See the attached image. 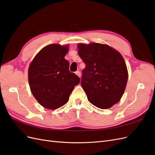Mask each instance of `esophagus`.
<instances>
[{
    "mask_svg": "<svg viewBox=\"0 0 155 155\" xmlns=\"http://www.w3.org/2000/svg\"><path fill=\"white\" fill-rule=\"evenodd\" d=\"M76 74L77 75V76H78V77H79V78L81 77V73H80V72H79V71L76 72Z\"/></svg>",
    "mask_w": 155,
    "mask_h": 155,
    "instance_id": "34e87169",
    "label": "esophagus"
}]
</instances>
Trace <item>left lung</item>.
I'll return each mask as SVG.
<instances>
[{
	"instance_id": "left-lung-1",
	"label": "left lung",
	"mask_w": 155,
	"mask_h": 155,
	"mask_svg": "<svg viewBox=\"0 0 155 155\" xmlns=\"http://www.w3.org/2000/svg\"><path fill=\"white\" fill-rule=\"evenodd\" d=\"M78 54L86 67L81 87L92 105L109 109L120 101L125 90L128 71L123 56L111 46L101 43H79Z\"/></svg>"
}]
</instances>
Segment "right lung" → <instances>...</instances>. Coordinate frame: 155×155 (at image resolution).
<instances>
[{"instance_id":"obj_1","label":"right lung","mask_w":155,"mask_h":155,"mask_svg":"<svg viewBox=\"0 0 155 155\" xmlns=\"http://www.w3.org/2000/svg\"><path fill=\"white\" fill-rule=\"evenodd\" d=\"M69 45L51 44L42 48L28 68V83L33 96L43 107L57 109L66 104L75 86L80 82L69 71L64 59Z\"/></svg>"}]
</instances>
